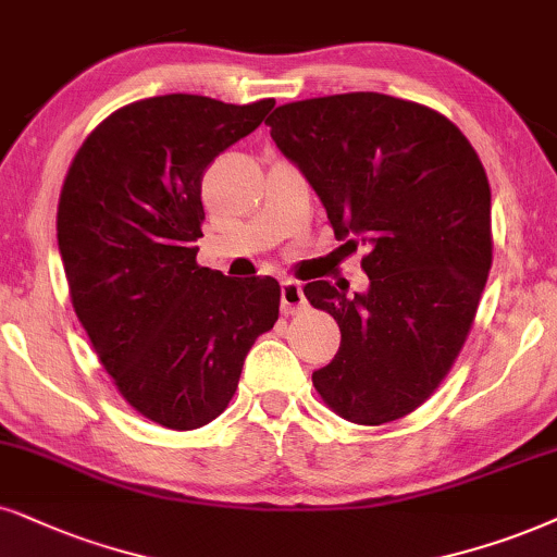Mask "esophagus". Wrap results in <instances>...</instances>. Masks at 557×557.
<instances>
[{"instance_id": "obj_1", "label": "esophagus", "mask_w": 557, "mask_h": 557, "mask_svg": "<svg viewBox=\"0 0 557 557\" xmlns=\"http://www.w3.org/2000/svg\"><path fill=\"white\" fill-rule=\"evenodd\" d=\"M280 302H283V313L285 315L300 313L302 308L308 306L306 295H302V287H300V283H295V280H285V283H283V298H280Z\"/></svg>"}]
</instances>
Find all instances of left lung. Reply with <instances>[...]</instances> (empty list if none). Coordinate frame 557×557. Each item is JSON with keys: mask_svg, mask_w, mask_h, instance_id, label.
Returning a JSON list of instances; mask_svg holds the SVG:
<instances>
[{"mask_svg": "<svg viewBox=\"0 0 557 557\" xmlns=\"http://www.w3.org/2000/svg\"><path fill=\"white\" fill-rule=\"evenodd\" d=\"M277 149L311 182L347 244H368L364 293L315 280L313 308L342 344L313 385L331 411L364 426L419 408L453 368L488 280L491 187L470 140L419 102L377 91L280 104Z\"/></svg>", "mask_w": 557, "mask_h": 557, "instance_id": "8db88e82", "label": "left lung"}]
</instances>
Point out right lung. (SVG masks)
I'll return each instance as SVG.
<instances>
[{"label": "right lung", "mask_w": 557, "mask_h": 557, "mask_svg": "<svg viewBox=\"0 0 557 557\" xmlns=\"http://www.w3.org/2000/svg\"><path fill=\"white\" fill-rule=\"evenodd\" d=\"M272 108L131 102L89 133L63 180L55 231L74 311L121 396L166 429L221 417L251 344L277 321V280H231L195 259L202 174Z\"/></svg>", "instance_id": "right-lung-1"}]
</instances>
